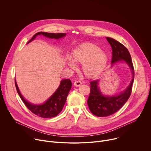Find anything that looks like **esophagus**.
<instances>
[{
  "label": "esophagus",
  "mask_w": 151,
  "mask_h": 151,
  "mask_svg": "<svg viewBox=\"0 0 151 151\" xmlns=\"http://www.w3.org/2000/svg\"><path fill=\"white\" fill-rule=\"evenodd\" d=\"M81 84H82V82L79 81H76L74 82V85L76 86V87H79V86H80Z\"/></svg>",
  "instance_id": "esophagus-1"
}]
</instances>
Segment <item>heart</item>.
Returning <instances> with one entry per match:
<instances>
[{
  "mask_svg": "<svg viewBox=\"0 0 151 151\" xmlns=\"http://www.w3.org/2000/svg\"><path fill=\"white\" fill-rule=\"evenodd\" d=\"M71 58L67 62L68 66L75 68V64H83L82 73L88 79H93L98 76L107 65L108 58L101 51L97 45L93 43H84L78 46L72 52Z\"/></svg>",
  "mask_w": 151,
  "mask_h": 151,
  "instance_id": "1",
  "label": "heart"
}]
</instances>
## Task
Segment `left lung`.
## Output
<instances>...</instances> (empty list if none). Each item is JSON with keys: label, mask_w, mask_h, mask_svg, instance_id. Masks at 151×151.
Listing matches in <instances>:
<instances>
[{"label": "left lung", "mask_w": 151, "mask_h": 151, "mask_svg": "<svg viewBox=\"0 0 151 151\" xmlns=\"http://www.w3.org/2000/svg\"><path fill=\"white\" fill-rule=\"evenodd\" d=\"M112 50L111 63L114 64L120 60H124L132 70L133 79L128 88L119 95L111 97L104 96L98 88V80L91 81L90 93L87 101L91 113L99 117L110 116L118 110L127 102L132 91V85L134 78V70L132 57L127 48L118 41L106 37Z\"/></svg>", "instance_id": "left-lung-1"}]
</instances>
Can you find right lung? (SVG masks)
Here are the masks:
<instances>
[{"mask_svg": "<svg viewBox=\"0 0 151 151\" xmlns=\"http://www.w3.org/2000/svg\"><path fill=\"white\" fill-rule=\"evenodd\" d=\"M42 35L50 38L59 39L60 37H64L66 35V33H55L40 32L34 35L32 39L28 42V43L33 40L37 35ZM15 83L17 93L21 99L23 101L24 104L27 107V109L36 115L45 118L55 117L61 112L64 104L66 103L68 93L72 87V82L70 79L62 80L58 89L45 103L41 105H35L30 103L23 98L18 90L15 81Z\"/></svg>", "mask_w": 151, "mask_h": 151, "instance_id": "1", "label": "right lung"}]
</instances>
